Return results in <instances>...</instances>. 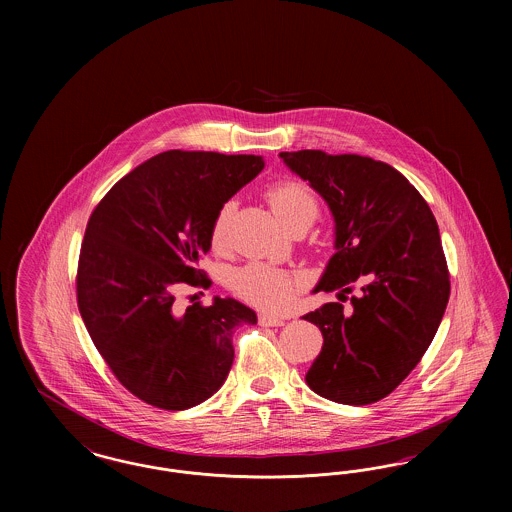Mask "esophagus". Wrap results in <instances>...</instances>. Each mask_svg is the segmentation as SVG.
<instances>
[{
    "label": "esophagus",
    "instance_id": "obj_1",
    "mask_svg": "<svg viewBox=\"0 0 512 512\" xmlns=\"http://www.w3.org/2000/svg\"><path fill=\"white\" fill-rule=\"evenodd\" d=\"M259 324L261 326H284L286 320L282 317H276V315H270V313H261L259 315Z\"/></svg>",
    "mask_w": 512,
    "mask_h": 512
}]
</instances>
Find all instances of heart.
Instances as JSON below:
<instances>
[{
	"label": "heart",
	"mask_w": 512,
	"mask_h": 512,
	"mask_svg": "<svg viewBox=\"0 0 512 512\" xmlns=\"http://www.w3.org/2000/svg\"><path fill=\"white\" fill-rule=\"evenodd\" d=\"M267 199L274 215L288 228L311 226L318 215V199L313 190L299 180H280L268 186ZM234 203H224L211 226V245L222 251L228 245V228ZM299 288V278L290 270L270 267L265 263H249L232 276V290L247 303L263 309H284L292 303Z\"/></svg>",
	"instance_id": "obj_1"
}]
</instances>
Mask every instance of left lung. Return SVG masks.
Masks as SVG:
<instances>
[{"label":"left lung","instance_id":"obj_1","mask_svg":"<svg viewBox=\"0 0 512 512\" xmlns=\"http://www.w3.org/2000/svg\"><path fill=\"white\" fill-rule=\"evenodd\" d=\"M334 219V249L315 292L357 288L351 307L324 303L305 315L322 351L305 382L345 405L384 399L418 365L449 301L438 222L413 184L388 163L320 149L282 151Z\"/></svg>","mask_w":512,"mask_h":512}]
</instances>
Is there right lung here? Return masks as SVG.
<instances>
[{
    "label": "right lung",
    "mask_w": 512,
    "mask_h": 512,
    "mask_svg": "<svg viewBox=\"0 0 512 512\" xmlns=\"http://www.w3.org/2000/svg\"><path fill=\"white\" fill-rule=\"evenodd\" d=\"M265 169L261 155L159 153L121 178L88 220L78 311L99 355L138 399L167 411L203 403L224 384L232 334L257 324L232 297L176 313L182 286L209 288L199 257L220 207Z\"/></svg>",
    "instance_id": "1"
}]
</instances>
